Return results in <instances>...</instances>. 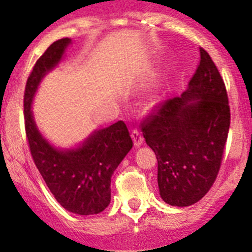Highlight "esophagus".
Listing matches in <instances>:
<instances>
[{
  "label": "esophagus",
  "mask_w": 252,
  "mask_h": 252,
  "mask_svg": "<svg viewBox=\"0 0 252 252\" xmlns=\"http://www.w3.org/2000/svg\"><path fill=\"white\" fill-rule=\"evenodd\" d=\"M132 138H133L134 146H140L144 142V137H142L141 132L138 129H133L132 130Z\"/></svg>",
  "instance_id": "obj_1"
}]
</instances>
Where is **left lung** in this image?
<instances>
[{
    "mask_svg": "<svg viewBox=\"0 0 252 252\" xmlns=\"http://www.w3.org/2000/svg\"><path fill=\"white\" fill-rule=\"evenodd\" d=\"M230 126L226 87L209 53L180 96L153 107L141 122L146 144L158 161L163 201L188 207L207 195L217 179Z\"/></svg>",
    "mask_w": 252,
    "mask_h": 252,
    "instance_id": "obj_1",
    "label": "left lung"
}]
</instances>
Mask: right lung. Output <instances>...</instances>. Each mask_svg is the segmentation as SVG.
Returning <instances> with one entry per match:
<instances>
[{
	"mask_svg": "<svg viewBox=\"0 0 252 252\" xmlns=\"http://www.w3.org/2000/svg\"><path fill=\"white\" fill-rule=\"evenodd\" d=\"M69 43L68 37L52 43L30 73L23 98L26 137L37 170L61 207L76 215H96L108 207L111 176L133 146L126 123L120 120L103 128L78 149L63 152L41 137L31 114L37 85L61 60Z\"/></svg>",
	"mask_w": 252,
	"mask_h": 252,
	"instance_id": "obj_1",
	"label": "right lung"
}]
</instances>
